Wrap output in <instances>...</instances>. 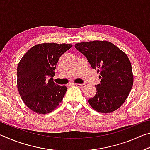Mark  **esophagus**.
<instances>
[{
	"mask_svg": "<svg viewBox=\"0 0 150 150\" xmlns=\"http://www.w3.org/2000/svg\"><path fill=\"white\" fill-rule=\"evenodd\" d=\"M73 85L77 86L79 88H84L85 87V84H73Z\"/></svg>",
	"mask_w": 150,
	"mask_h": 150,
	"instance_id": "34e87169",
	"label": "esophagus"
}]
</instances>
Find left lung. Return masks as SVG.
<instances>
[{"mask_svg": "<svg viewBox=\"0 0 150 150\" xmlns=\"http://www.w3.org/2000/svg\"><path fill=\"white\" fill-rule=\"evenodd\" d=\"M75 47L97 70L100 84L88 103L96 111L110 113L123 105L132 88L134 77L131 63L125 53L106 41L81 42Z\"/></svg>", "mask_w": 150, "mask_h": 150, "instance_id": "obj_1", "label": "left lung"}]
</instances>
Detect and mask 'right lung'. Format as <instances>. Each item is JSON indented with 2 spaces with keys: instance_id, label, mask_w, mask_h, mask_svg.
<instances>
[{
  "instance_id": "add662e5",
  "label": "right lung",
  "mask_w": 150,
  "mask_h": 150,
  "mask_svg": "<svg viewBox=\"0 0 150 150\" xmlns=\"http://www.w3.org/2000/svg\"><path fill=\"white\" fill-rule=\"evenodd\" d=\"M71 44L45 43L35 45L20 61L17 68V87L28 107L35 112L50 113L59 105L67 91L66 86L53 81L61 55Z\"/></svg>"
}]
</instances>
